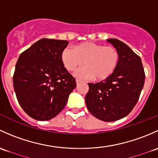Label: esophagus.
<instances>
[{
  "label": "esophagus",
  "instance_id": "34e87169",
  "mask_svg": "<svg viewBox=\"0 0 158 158\" xmlns=\"http://www.w3.org/2000/svg\"><path fill=\"white\" fill-rule=\"evenodd\" d=\"M81 80H79V79H76V84H79L80 83H81Z\"/></svg>",
  "mask_w": 158,
  "mask_h": 158
}]
</instances>
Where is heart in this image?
I'll list each match as a JSON object with an SVG mask.
<instances>
[{"label": "heart", "instance_id": "b5f03b06", "mask_svg": "<svg viewBox=\"0 0 158 158\" xmlns=\"http://www.w3.org/2000/svg\"><path fill=\"white\" fill-rule=\"evenodd\" d=\"M119 52L114 46L86 42L75 45L74 49L65 48L61 52V61L66 69L77 70L75 75L81 78L103 81L114 73L119 61Z\"/></svg>", "mask_w": 158, "mask_h": 158}]
</instances>
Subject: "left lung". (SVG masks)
<instances>
[{"label":"left lung","mask_w":158,"mask_h":158,"mask_svg":"<svg viewBox=\"0 0 158 158\" xmlns=\"http://www.w3.org/2000/svg\"><path fill=\"white\" fill-rule=\"evenodd\" d=\"M118 50L119 61L113 74L99 83H89L85 102L90 113L104 122L126 117L133 110L144 87L145 74L142 62L126 44L110 39Z\"/></svg>","instance_id":"8db88e82"}]
</instances>
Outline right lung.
Here are the masks:
<instances>
[{
    "mask_svg": "<svg viewBox=\"0 0 158 158\" xmlns=\"http://www.w3.org/2000/svg\"><path fill=\"white\" fill-rule=\"evenodd\" d=\"M66 40L42 39L19 55L13 77L19 105L40 121L56 116L76 87L75 78L64 68L61 52Z\"/></svg>",
    "mask_w": 158,
    "mask_h": 158,
    "instance_id": "1",
    "label": "right lung"
}]
</instances>
